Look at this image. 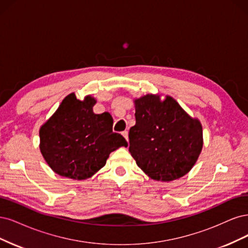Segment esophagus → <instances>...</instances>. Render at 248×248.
Listing matches in <instances>:
<instances>
[{"mask_svg":"<svg viewBox=\"0 0 248 248\" xmlns=\"http://www.w3.org/2000/svg\"><path fill=\"white\" fill-rule=\"evenodd\" d=\"M122 134H123L124 137L125 138V140H126L127 142H129V133H127V131H124V132H123Z\"/></svg>","mask_w":248,"mask_h":248,"instance_id":"esophagus-1","label":"esophagus"}]
</instances>
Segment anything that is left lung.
<instances>
[{
    "mask_svg": "<svg viewBox=\"0 0 248 248\" xmlns=\"http://www.w3.org/2000/svg\"><path fill=\"white\" fill-rule=\"evenodd\" d=\"M148 93L135 99L136 124L129 151L147 176L169 182L187 174L203 148V129L170 95Z\"/></svg>",
    "mask_w": 248,
    "mask_h": 248,
    "instance_id": "obj_1",
    "label": "left lung"
}]
</instances>
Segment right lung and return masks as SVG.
Returning <instances> with one entry per match:
<instances>
[{
    "label": "right lung",
    "mask_w": 248,
    "mask_h": 248,
    "mask_svg": "<svg viewBox=\"0 0 248 248\" xmlns=\"http://www.w3.org/2000/svg\"><path fill=\"white\" fill-rule=\"evenodd\" d=\"M95 103L91 94L81 101L71 93L40 127V151L60 176L91 178L106 165L112 151L127 146L121 134L112 132V116L93 113Z\"/></svg>",
    "instance_id": "right-lung-1"
}]
</instances>
